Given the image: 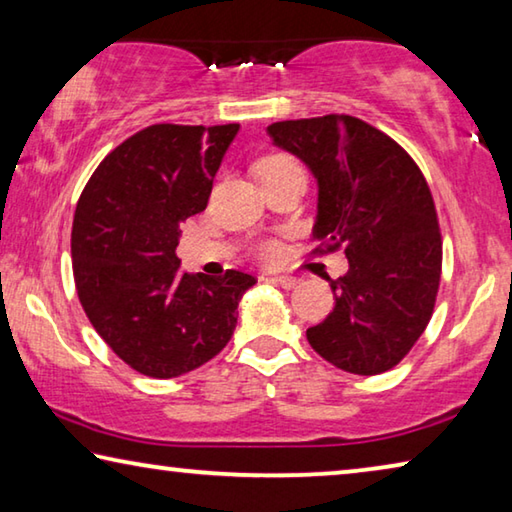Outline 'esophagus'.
I'll list each match as a JSON object with an SVG mask.
<instances>
[{
  "label": "esophagus",
  "instance_id": "esophagus-1",
  "mask_svg": "<svg viewBox=\"0 0 512 512\" xmlns=\"http://www.w3.org/2000/svg\"><path fill=\"white\" fill-rule=\"evenodd\" d=\"M271 280H273L275 284H280L282 289H296L298 284L302 282L300 277H293V275H275V277H271Z\"/></svg>",
  "mask_w": 512,
  "mask_h": 512
}]
</instances>
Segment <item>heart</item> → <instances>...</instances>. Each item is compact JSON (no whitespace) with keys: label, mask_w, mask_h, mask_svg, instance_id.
<instances>
[{"label":"heart","mask_w":512,"mask_h":512,"mask_svg":"<svg viewBox=\"0 0 512 512\" xmlns=\"http://www.w3.org/2000/svg\"><path fill=\"white\" fill-rule=\"evenodd\" d=\"M300 169V164L289 158V155H268L262 162L257 164V173L259 178H271V176H280V173H287V171H296ZM277 253V246L275 244H264L262 246V255L264 257H273Z\"/></svg>","instance_id":"obj_1"}]
</instances>
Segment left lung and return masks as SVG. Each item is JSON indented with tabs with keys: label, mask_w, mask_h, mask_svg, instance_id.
<instances>
[{
	"label": "left lung",
	"mask_w": 512,
	"mask_h": 512,
	"mask_svg": "<svg viewBox=\"0 0 512 512\" xmlns=\"http://www.w3.org/2000/svg\"><path fill=\"white\" fill-rule=\"evenodd\" d=\"M277 149L296 155L318 185L314 239L343 248L348 273L329 280L336 305L307 341L354 375L397 366L427 327L443 244L418 164L400 144L350 115L277 121Z\"/></svg>",
	"instance_id": "obj_1"
}]
</instances>
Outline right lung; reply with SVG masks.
Masks as SVG:
<instances>
[{
  "mask_svg": "<svg viewBox=\"0 0 512 512\" xmlns=\"http://www.w3.org/2000/svg\"><path fill=\"white\" fill-rule=\"evenodd\" d=\"M239 124H155L119 144L85 185L72 225L74 282L92 327L121 361L171 379L216 357L257 282L180 271V225L203 212Z\"/></svg>",
  "mask_w": 512,
  "mask_h": 512,
  "instance_id": "1",
  "label": "right lung"
}]
</instances>
